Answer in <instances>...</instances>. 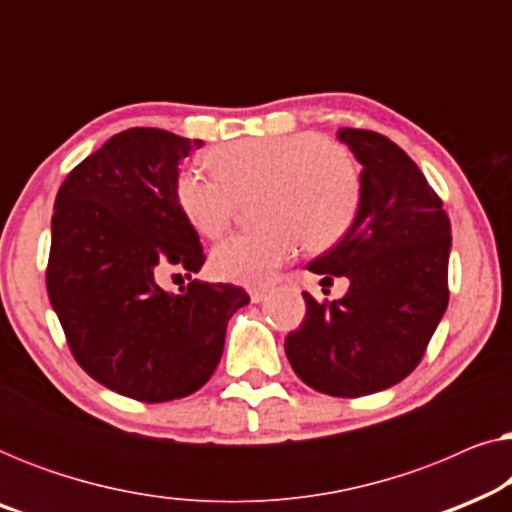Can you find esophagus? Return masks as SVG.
<instances>
[{
	"label": "esophagus",
	"instance_id": "obj_1",
	"mask_svg": "<svg viewBox=\"0 0 512 512\" xmlns=\"http://www.w3.org/2000/svg\"><path fill=\"white\" fill-rule=\"evenodd\" d=\"M249 296H251V303H263L265 296H268V289H251Z\"/></svg>",
	"mask_w": 512,
	"mask_h": 512
}]
</instances>
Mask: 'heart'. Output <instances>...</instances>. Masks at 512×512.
<instances>
[{"mask_svg": "<svg viewBox=\"0 0 512 512\" xmlns=\"http://www.w3.org/2000/svg\"><path fill=\"white\" fill-rule=\"evenodd\" d=\"M212 174L181 170L174 200L184 219L205 237H219L254 198L261 226L230 235L212 251L219 279L244 286L268 284L298 254L333 247L359 214L363 181L345 146L321 132L242 137L207 151Z\"/></svg>", "mask_w": 512, "mask_h": 512, "instance_id": "b5f03b06", "label": "heart"}]
</instances>
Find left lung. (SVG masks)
<instances>
[{
    "instance_id": "1",
    "label": "left lung",
    "mask_w": 512,
    "mask_h": 512,
    "mask_svg": "<svg viewBox=\"0 0 512 512\" xmlns=\"http://www.w3.org/2000/svg\"><path fill=\"white\" fill-rule=\"evenodd\" d=\"M363 165L361 207L347 235L307 265L347 277L340 300L305 298V319L286 335L291 368L307 387L356 398L408 377L422 361L450 300V219L443 200L401 146L373 130L342 128Z\"/></svg>"
}]
</instances>
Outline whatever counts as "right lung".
Wrapping results in <instances>:
<instances>
[{
	"label": "right lung",
	"instance_id": "add662e5",
	"mask_svg": "<svg viewBox=\"0 0 512 512\" xmlns=\"http://www.w3.org/2000/svg\"><path fill=\"white\" fill-rule=\"evenodd\" d=\"M200 146L158 128L123 130L55 198L46 289L67 345L93 380L142 403L198 391L219 366L228 319L249 303L233 284L193 279L179 296L158 284L165 270L191 277L205 263L174 200L181 160Z\"/></svg>",
	"mask_w": 512,
	"mask_h": 512
}]
</instances>
